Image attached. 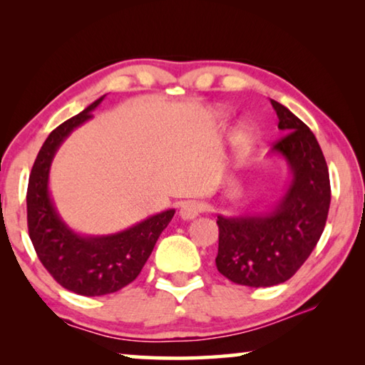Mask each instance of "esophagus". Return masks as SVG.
Masks as SVG:
<instances>
[{"mask_svg": "<svg viewBox=\"0 0 365 365\" xmlns=\"http://www.w3.org/2000/svg\"><path fill=\"white\" fill-rule=\"evenodd\" d=\"M202 209H205V206H202L201 202L187 201L180 207V215H182V219H185V220H191V219L197 217L200 212H202Z\"/></svg>", "mask_w": 365, "mask_h": 365, "instance_id": "1", "label": "esophagus"}]
</instances>
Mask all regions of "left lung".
<instances>
[{"label": "left lung", "mask_w": 365, "mask_h": 365, "mask_svg": "<svg viewBox=\"0 0 365 365\" xmlns=\"http://www.w3.org/2000/svg\"><path fill=\"white\" fill-rule=\"evenodd\" d=\"M270 103L287 133L272 145V153L285 158L293 180L269 214L217 215V270L252 288L279 285L298 272L324 232L331 197L329 168L314 133L283 104Z\"/></svg>", "instance_id": "8db88e82"}]
</instances>
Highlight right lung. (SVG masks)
<instances>
[{"instance_id":"right-lung-1","label":"right lung","mask_w":365,"mask_h":365,"mask_svg":"<svg viewBox=\"0 0 365 365\" xmlns=\"http://www.w3.org/2000/svg\"><path fill=\"white\" fill-rule=\"evenodd\" d=\"M103 98L49 133L35 159L27 188V225L36 256L61 287L82 296L115 293L137 279L175 214L169 209L106 237H82L59 217L48 191L51 160L73 128L93 117L91 110Z\"/></svg>"}]
</instances>
